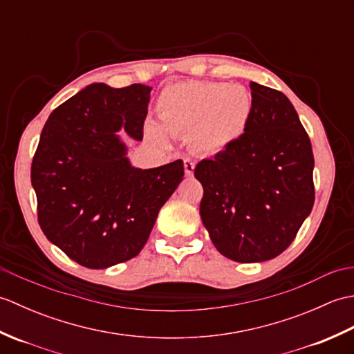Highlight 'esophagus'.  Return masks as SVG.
Listing matches in <instances>:
<instances>
[{
  "label": "esophagus",
  "mask_w": 354,
  "mask_h": 354,
  "mask_svg": "<svg viewBox=\"0 0 354 354\" xmlns=\"http://www.w3.org/2000/svg\"><path fill=\"white\" fill-rule=\"evenodd\" d=\"M184 171H185L187 176H192L193 171H194V162L192 160H189V158L184 160Z\"/></svg>",
  "instance_id": "34e87169"
}]
</instances>
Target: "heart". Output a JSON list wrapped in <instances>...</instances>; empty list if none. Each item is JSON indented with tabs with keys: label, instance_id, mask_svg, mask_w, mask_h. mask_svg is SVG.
Wrapping results in <instances>:
<instances>
[{
	"label": "heart",
	"instance_id": "b5f03b06",
	"mask_svg": "<svg viewBox=\"0 0 354 354\" xmlns=\"http://www.w3.org/2000/svg\"><path fill=\"white\" fill-rule=\"evenodd\" d=\"M145 131L161 146L169 133L187 135L199 153H219L242 137L252 114V97L242 85L222 82H179L162 89Z\"/></svg>",
	"mask_w": 354,
	"mask_h": 354
}]
</instances>
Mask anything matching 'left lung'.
<instances>
[{
    "label": "left lung",
    "mask_w": 354,
    "mask_h": 354,
    "mask_svg": "<svg viewBox=\"0 0 354 354\" xmlns=\"http://www.w3.org/2000/svg\"><path fill=\"white\" fill-rule=\"evenodd\" d=\"M252 114L234 145L202 160L199 213L216 250L239 263L266 261L295 239L315 202L309 135L288 97L251 82Z\"/></svg>",
    "instance_id": "obj_1"
}]
</instances>
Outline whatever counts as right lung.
Masks as SVG:
<instances>
[{
	"mask_svg": "<svg viewBox=\"0 0 354 354\" xmlns=\"http://www.w3.org/2000/svg\"><path fill=\"white\" fill-rule=\"evenodd\" d=\"M152 88L93 84L51 112L32 162L37 221L79 265L104 269L142 250L184 176L176 160L137 169L118 131L142 140Z\"/></svg>",
	"mask_w": 354,
	"mask_h": 354,
	"instance_id": "1",
	"label": "right lung"
}]
</instances>
